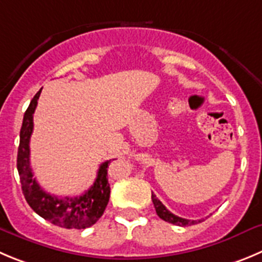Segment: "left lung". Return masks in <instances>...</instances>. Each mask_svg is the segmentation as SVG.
<instances>
[{"label":"left lung","mask_w":262,"mask_h":262,"mask_svg":"<svg viewBox=\"0 0 262 262\" xmlns=\"http://www.w3.org/2000/svg\"><path fill=\"white\" fill-rule=\"evenodd\" d=\"M151 199H152L154 207H155L158 216L160 217L161 220L169 222V224L177 225V226H190V225H195L198 224V222H202V220H186L173 214L172 212H169L167 208H165V205L163 204L158 198H156V195L154 194V192L151 194Z\"/></svg>","instance_id":"8db88e82"}]
</instances>
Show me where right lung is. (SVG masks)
Instances as JSON below:
<instances>
[{"label":"right lung","mask_w":262,"mask_h":262,"mask_svg":"<svg viewBox=\"0 0 262 262\" xmlns=\"http://www.w3.org/2000/svg\"><path fill=\"white\" fill-rule=\"evenodd\" d=\"M41 90L33 97L23 117L20 142L18 148V167L24 198L33 211L51 224L66 229H86L101 219L110 200V183L107 168L111 160L102 163L97 178L88 191L75 198H57L43 191L33 177L29 165V139L33 132V114Z\"/></svg>","instance_id":"obj_1"}]
</instances>
